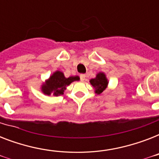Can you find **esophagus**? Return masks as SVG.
Segmentation results:
<instances>
[{"mask_svg":"<svg viewBox=\"0 0 159 159\" xmlns=\"http://www.w3.org/2000/svg\"><path fill=\"white\" fill-rule=\"evenodd\" d=\"M80 79H81V81H82V82L85 81V79H86V75H85V74L80 75Z\"/></svg>","mask_w":159,"mask_h":159,"instance_id":"obj_1","label":"esophagus"}]
</instances>
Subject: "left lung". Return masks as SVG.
Here are the masks:
<instances>
[{"label":"left lung","mask_w":159,"mask_h":159,"mask_svg":"<svg viewBox=\"0 0 159 159\" xmlns=\"http://www.w3.org/2000/svg\"><path fill=\"white\" fill-rule=\"evenodd\" d=\"M90 83L92 86L96 89V93L97 94H101L103 91L106 88L107 84H108V81L106 79V75L103 72H100L97 75L96 78L91 79Z\"/></svg>","instance_id":"1"}]
</instances>
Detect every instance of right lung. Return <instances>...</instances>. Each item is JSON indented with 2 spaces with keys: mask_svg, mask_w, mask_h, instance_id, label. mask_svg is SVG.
Returning a JSON list of instances; mask_svg holds the SVG:
<instances>
[{
  "mask_svg": "<svg viewBox=\"0 0 159 159\" xmlns=\"http://www.w3.org/2000/svg\"><path fill=\"white\" fill-rule=\"evenodd\" d=\"M79 77H69L66 78L62 72L57 71L55 72L49 79L46 82L45 84L43 85L42 91L44 94L49 95L53 94L54 96H59L63 94L66 87L72 83L73 81H78Z\"/></svg>",
  "mask_w": 159,
  "mask_h": 159,
  "instance_id": "right-lung-1",
  "label": "right lung"
}]
</instances>
